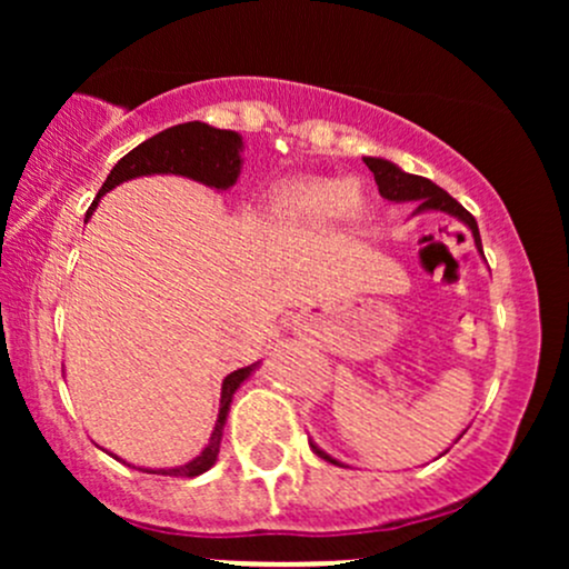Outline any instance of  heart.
<instances>
[{"mask_svg": "<svg viewBox=\"0 0 569 569\" xmlns=\"http://www.w3.org/2000/svg\"><path fill=\"white\" fill-rule=\"evenodd\" d=\"M363 200L356 181L310 179L286 187L276 200V213L289 227H323L361 211Z\"/></svg>", "mask_w": 569, "mask_h": 569, "instance_id": "heart-1", "label": "heart"}]
</instances>
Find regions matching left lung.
I'll return each instance as SVG.
<instances>
[{"instance_id":"left-lung-1","label":"left lung","mask_w":569,"mask_h":569,"mask_svg":"<svg viewBox=\"0 0 569 569\" xmlns=\"http://www.w3.org/2000/svg\"><path fill=\"white\" fill-rule=\"evenodd\" d=\"M363 162H367L369 171L375 173V181H377V187H380L382 198L396 200V202H417V211H447V213H452V217L462 221V224L471 227L476 246H479V251H481L479 224H476V219L466 211V208L460 206V202L452 198V194L443 192L439 184H433V181L426 179V176L403 173L401 168L393 166V162H388V160L363 158ZM310 447H312V452H316L318 457H323V460L337 462V460H331V457L326 452H321L316 443H310Z\"/></svg>"}]
</instances>
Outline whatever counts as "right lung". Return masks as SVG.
<instances>
[{"mask_svg":"<svg viewBox=\"0 0 569 569\" xmlns=\"http://www.w3.org/2000/svg\"><path fill=\"white\" fill-rule=\"evenodd\" d=\"M240 152H243V139H240L234 130H219V128L206 126V122H184V126H173L162 130L158 136H152V139L139 143L136 149H130L126 158L112 168V173L107 176L103 187L98 189V198L107 194L109 189H114L117 184H122V181L136 179V176H147V173H179V176H189V179L194 181H202V184L208 187L227 189L238 181ZM98 198L93 200V206L88 208V217L84 219H90V213H93V208L98 206ZM251 371L253 367H246L224 377V385H221V407H219L217 428H213L208 447L202 449L192 462H187V466H179V468H168V471H149V468H139V471L181 476V479H192V476L206 473L208 468L217 462L221 430H224V420H227V411H230L234 390L240 388V382H243Z\"/></svg>","mask_w":569,"mask_h":569,"instance_id":"add662e5","label":"right lung"}]
</instances>
